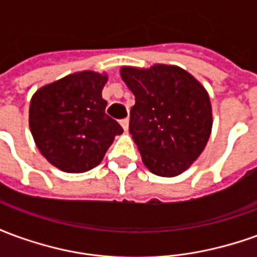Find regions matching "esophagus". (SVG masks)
I'll return each mask as SVG.
<instances>
[{
	"label": "esophagus",
	"mask_w": 257,
	"mask_h": 257,
	"mask_svg": "<svg viewBox=\"0 0 257 257\" xmlns=\"http://www.w3.org/2000/svg\"><path fill=\"white\" fill-rule=\"evenodd\" d=\"M121 126H122L123 128V131H128V128H129V119L128 118H123V119H121Z\"/></svg>",
	"instance_id": "esophagus-1"
}]
</instances>
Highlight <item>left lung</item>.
I'll list each match as a JSON object with an SVG mask.
<instances>
[{"mask_svg":"<svg viewBox=\"0 0 257 257\" xmlns=\"http://www.w3.org/2000/svg\"><path fill=\"white\" fill-rule=\"evenodd\" d=\"M119 73L135 95L129 132L142 161L157 176H178L191 167L209 140L208 92L178 66H123Z\"/></svg>","mask_w":257,"mask_h":257,"instance_id":"1","label":"left lung"}]
</instances>
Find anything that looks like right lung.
Returning <instances> with one entry per match:
<instances>
[{"mask_svg":"<svg viewBox=\"0 0 257 257\" xmlns=\"http://www.w3.org/2000/svg\"><path fill=\"white\" fill-rule=\"evenodd\" d=\"M106 74L79 71L37 90L29 123L41 154L53 167L81 173L97 167L123 129L106 114Z\"/></svg>","mask_w":257,"mask_h":257,"instance_id":"obj_1","label":"right lung"}]
</instances>
